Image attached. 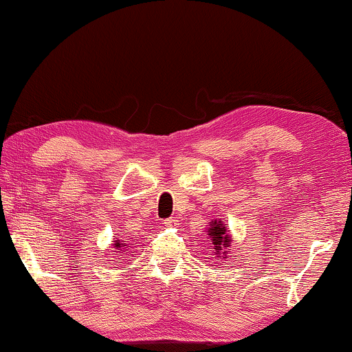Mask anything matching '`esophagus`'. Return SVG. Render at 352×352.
<instances>
[{
  "mask_svg": "<svg viewBox=\"0 0 352 352\" xmlns=\"http://www.w3.org/2000/svg\"><path fill=\"white\" fill-rule=\"evenodd\" d=\"M164 226H166V228H172V226H177V219H175V217H168V219L164 221Z\"/></svg>",
  "mask_w": 352,
  "mask_h": 352,
  "instance_id": "1",
  "label": "esophagus"
}]
</instances>
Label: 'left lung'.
<instances>
[{"instance_id":"obj_1","label":"left lung","mask_w":352,"mask_h":352,"mask_svg":"<svg viewBox=\"0 0 352 352\" xmlns=\"http://www.w3.org/2000/svg\"><path fill=\"white\" fill-rule=\"evenodd\" d=\"M206 232L211 240L209 247H212L217 260H226L229 256L230 243H232V235L229 232L228 224H224L221 219H212L209 222Z\"/></svg>"}]
</instances>
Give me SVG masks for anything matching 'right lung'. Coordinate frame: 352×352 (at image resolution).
Segmentation results:
<instances>
[{
  "label": "right lung",
  "instance_id": "1",
  "mask_svg": "<svg viewBox=\"0 0 352 352\" xmlns=\"http://www.w3.org/2000/svg\"><path fill=\"white\" fill-rule=\"evenodd\" d=\"M123 242H124V240H115V243H112L115 250H120V253L126 250V248H128V243H123Z\"/></svg>",
  "mask_w": 352,
  "mask_h": 352
}]
</instances>
